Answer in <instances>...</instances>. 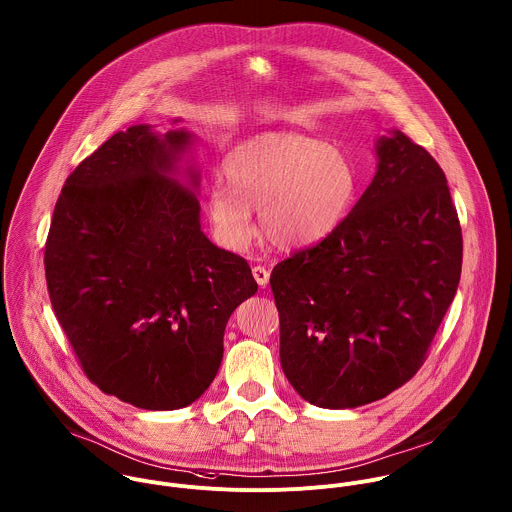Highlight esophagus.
I'll list each match as a JSON object with an SVG mask.
<instances>
[{"mask_svg":"<svg viewBox=\"0 0 512 512\" xmlns=\"http://www.w3.org/2000/svg\"><path fill=\"white\" fill-rule=\"evenodd\" d=\"M253 277H255V281H257V285L259 287H267V283H269V271L265 269V267H261V265H257V267H253Z\"/></svg>","mask_w":512,"mask_h":512,"instance_id":"1","label":"esophagus"}]
</instances>
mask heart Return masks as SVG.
<instances>
[{"mask_svg":"<svg viewBox=\"0 0 512 512\" xmlns=\"http://www.w3.org/2000/svg\"><path fill=\"white\" fill-rule=\"evenodd\" d=\"M223 180L207 192L217 241L243 251L255 237L253 209L279 249H301L334 233L356 196V172L334 146L301 134H261L223 160Z\"/></svg>","mask_w":512,"mask_h":512,"instance_id":"obj_1","label":"heart"}]
</instances>
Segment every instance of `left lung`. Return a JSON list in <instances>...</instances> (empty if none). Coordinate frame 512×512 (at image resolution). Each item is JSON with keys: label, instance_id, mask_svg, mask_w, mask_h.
Returning a JSON list of instances; mask_svg holds the SVG:
<instances>
[{"label": "left lung", "instance_id": "left-lung-1", "mask_svg": "<svg viewBox=\"0 0 512 512\" xmlns=\"http://www.w3.org/2000/svg\"><path fill=\"white\" fill-rule=\"evenodd\" d=\"M374 150V180L340 227L271 273L283 372L318 408L404 386L459 287L463 237L443 170L400 130Z\"/></svg>", "mask_w": 512, "mask_h": 512}]
</instances>
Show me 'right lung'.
<instances>
[{
	"instance_id": "1",
	"label": "right lung",
	"mask_w": 512,
	"mask_h": 512,
	"mask_svg": "<svg viewBox=\"0 0 512 512\" xmlns=\"http://www.w3.org/2000/svg\"><path fill=\"white\" fill-rule=\"evenodd\" d=\"M194 146L188 128L116 132L67 178L45 245L49 299L85 374L136 408L194 404L231 312L257 293L247 261L202 231Z\"/></svg>"
}]
</instances>
